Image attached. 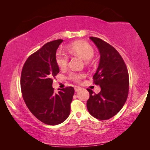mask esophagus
I'll return each instance as SVG.
<instances>
[{
  "instance_id": "1",
  "label": "esophagus",
  "mask_w": 150,
  "mask_h": 150,
  "mask_svg": "<svg viewBox=\"0 0 150 150\" xmlns=\"http://www.w3.org/2000/svg\"><path fill=\"white\" fill-rule=\"evenodd\" d=\"M81 89V87H79V86H75V91H76V92H77L78 91H79Z\"/></svg>"
}]
</instances>
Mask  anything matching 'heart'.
<instances>
[{"mask_svg": "<svg viewBox=\"0 0 150 150\" xmlns=\"http://www.w3.org/2000/svg\"><path fill=\"white\" fill-rule=\"evenodd\" d=\"M68 50L71 55L81 57L82 59L86 60V63L90 62L95 53L93 47L84 41H77L71 43L68 46ZM55 61L60 69H64L68 66L69 57L64 52L59 50L55 54ZM69 77L72 81L79 82L84 77V75L81 73H70Z\"/></svg>", "mask_w": 150, "mask_h": 150, "instance_id": "heart-1", "label": "heart"}]
</instances>
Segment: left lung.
Returning <instances> with one entry per match:
<instances>
[{
	"label": "left lung",
	"instance_id": "1",
	"mask_svg": "<svg viewBox=\"0 0 150 150\" xmlns=\"http://www.w3.org/2000/svg\"><path fill=\"white\" fill-rule=\"evenodd\" d=\"M90 39L100 53V62L93 75L94 83L99 85L98 94L88 89L90 98L87 108L92 116L101 120L109 119L119 112L125 104L129 91V75L119 53L99 38Z\"/></svg>",
	"mask_w": 150,
	"mask_h": 150
}]
</instances>
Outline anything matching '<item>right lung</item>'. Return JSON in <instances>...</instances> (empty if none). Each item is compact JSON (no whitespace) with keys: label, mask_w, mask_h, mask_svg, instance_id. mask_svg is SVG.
I'll return each instance as SVG.
<instances>
[{"label":"right lung","mask_w":150,"mask_h":150,"mask_svg":"<svg viewBox=\"0 0 150 150\" xmlns=\"http://www.w3.org/2000/svg\"><path fill=\"white\" fill-rule=\"evenodd\" d=\"M63 40L47 42L28 57L22 69L21 87L27 107L37 119L47 125H57L69 115L74 88L54 92L53 79L59 73L57 50Z\"/></svg>","instance_id":"right-lung-1"}]
</instances>
